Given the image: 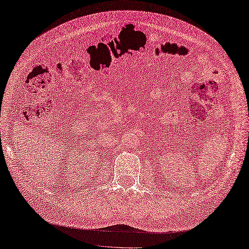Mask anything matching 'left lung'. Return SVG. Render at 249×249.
<instances>
[{"label":"left lung","instance_id":"1","mask_svg":"<svg viewBox=\"0 0 249 249\" xmlns=\"http://www.w3.org/2000/svg\"><path fill=\"white\" fill-rule=\"evenodd\" d=\"M189 144H190V143H189Z\"/></svg>","mask_w":249,"mask_h":249}]
</instances>
